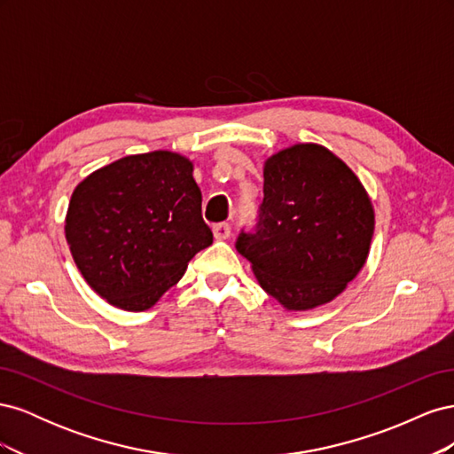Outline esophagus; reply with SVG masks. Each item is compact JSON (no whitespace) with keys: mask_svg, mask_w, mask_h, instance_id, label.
I'll list each match as a JSON object with an SVG mask.
<instances>
[{"mask_svg":"<svg viewBox=\"0 0 454 454\" xmlns=\"http://www.w3.org/2000/svg\"><path fill=\"white\" fill-rule=\"evenodd\" d=\"M212 231H214L215 240H225V239L231 237V225L229 223H215Z\"/></svg>","mask_w":454,"mask_h":454,"instance_id":"obj_1","label":"esophagus"}]
</instances>
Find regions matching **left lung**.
I'll return each instance as SVG.
<instances>
[{
  "label": "left lung",
  "instance_id": "8db88e82",
  "mask_svg": "<svg viewBox=\"0 0 454 454\" xmlns=\"http://www.w3.org/2000/svg\"><path fill=\"white\" fill-rule=\"evenodd\" d=\"M263 202L237 250L263 290L287 310L335 299L364 267L375 212L356 174L318 144H295L267 159Z\"/></svg>",
  "mask_w": 454,
  "mask_h": 454
}]
</instances>
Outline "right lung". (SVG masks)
Wrapping results in <instances>:
<instances>
[{
    "instance_id": "1",
    "label": "right lung",
    "mask_w": 454,
    "mask_h": 454,
    "mask_svg": "<svg viewBox=\"0 0 454 454\" xmlns=\"http://www.w3.org/2000/svg\"><path fill=\"white\" fill-rule=\"evenodd\" d=\"M200 204L189 159L172 151L129 155L75 187L66 240L96 294L114 307L145 310L212 244Z\"/></svg>"
}]
</instances>
